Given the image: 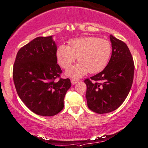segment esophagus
Returning a JSON list of instances; mask_svg holds the SVG:
<instances>
[{"mask_svg": "<svg viewBox=\"0 0 148 148\" xmlns=\"http://www.w3.org/2000/svg\"><path fill=\"white\" fill-rule=\"evenodd\" d=\"M78 82V80H76V79H72L71 80V83H72V85H75L76 83H77Z\"/></svg>", "mask_w": 148, "mask_h": 148, "instance_id": "esophagus-1", "label": "esophagus"}]
</instances>
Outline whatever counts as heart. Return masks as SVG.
Returning a JSON list of instances; mask_svg holds the SVG:
<instances>
[{"label":"heart","instance_id":"b5f03b06","mask_svg":"<svg viewBox=\"0 0 148 148\" xmlns=\"http://www.w3.org/2000/svg\"><path fill=\"white\" fill-rule=\"evenodd\" d=\"M112 53L111 42L96 37H83L73 39L69 46L61 45L57 48V59L63 68H68L76 59L80 63L68 69L67 77L78 79L88 72L96 74L105 68Z\"/></svg>","mask_w":148,"mask_h":148}]
</instances>
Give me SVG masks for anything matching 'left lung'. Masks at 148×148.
Returning a JSON list of instances; mask_svg holds the SVG:
<instances>
[{
    "label": "left lung",
    "instance_id": "left-lung-1",
    "mask_svg": "<svg viewBox=\"0 0 148 148\" xmlns=\"http://www.w3.org/2000/svg\"><path fill=\"white\" fill-rule=\"evenodd\" d=\"M112 54L102 72L86 79V99L91 111L99 114L117 109L124 102L131 89L134 65L131 53L122 41L110 35Z\"/></svg>",
    "mask_w": 148,
    "mask_h": 148
}]
</instances>
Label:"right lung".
Segmentation results:
<instances>
[{"label": "right lung", "instance_id": "right-lung-1", "mask_svg": "<svg viewBox=\"0 0 148 148\" xmlns=\"http://www.w3.org/2000/svg\"><path fill=\"white\" fill-rule=\"evenodd\" d=\"M53 36L38 37L20 48L16 55L13 78L18 96L37 115L54 116L63 108L71 87L69 78H60L57 44Z\"/></svg>", "mask_w": 148, "mask_h": 148}]
</instances>
